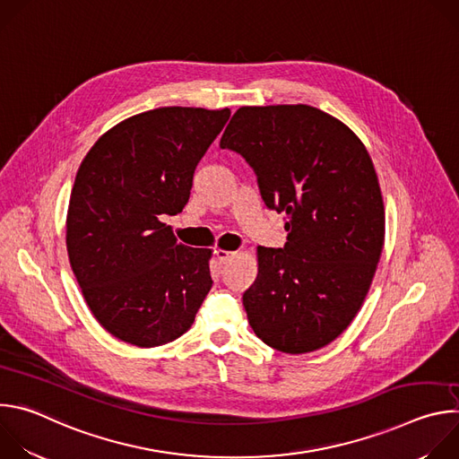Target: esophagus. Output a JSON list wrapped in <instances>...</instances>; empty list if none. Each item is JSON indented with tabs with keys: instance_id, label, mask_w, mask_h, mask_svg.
I'll list each match as a JSON object with an SVG mask.
<instances>
[{
	"instance_id": "obj_1",
	"label": "esophagus",
	"mask_w": 459,
	"mask_h": 459,
	"mask_svg": "<svg viewBox=\"0 0 459 459\" xmlns=\"http://www.w3.org/2000/svg\"><path fill=\"white\" fill-rule=\"evenodd\" d=\"M238 252H230V250H223V248H220V250H216V257L220 259V264H229V261L236 255Z\"/></svg>"
}]
</instances>
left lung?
<instances>
[{
    "mask_svg": "<svg viewBox=\"0 0 459 459\" xmlns=\"http://www.w3.org/2000/svg\"><path fill=\"white\" fill-rule=\"evenodd\" d=\"M252 167L261 200L285 214L283 248L257 247L243 294L259 340L287 354L334 342L370 289L385 239L372 160L352 130L310 105L241 107L220 142Z\"/></svg>",
    "mask_w": 459,
    "mask_h": 459,
    "instance_id": "obj_1",
    "label": "left lung"
}]
</instances>
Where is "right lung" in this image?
<instances>
[{"instance_id":"right-lung-1","label":"right lung","mask_w":459,"mask_h":459,"mask_svg":"<svg viewBox=\"0 0 459 459\" xmlns=\"http://www.w3.org/2000/svg\"><path fill=\"white\" fill-rule=\"evenodd\" d=\"M229 117V108L147 110L107 130L80 165L67 212L71 267L94 317L125 343L174 342L212 287L211 250L178 243L161 216L183 211Z\"/></svg>"}]
</instances>
